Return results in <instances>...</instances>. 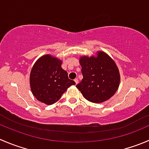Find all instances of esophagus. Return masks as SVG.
Here are the masks:
<instances>
[{"instance_id":"obj_1","label":"esophagus","mask_w":149,"mask_h":149,"mask_svg":"<svg viewBox=\"0 0 149 149\" xmlns=\"http://www.w3.org/2000/svg\"><path fill=\"white\" fill-rule=\"evenodd\" d=\"M74 81H75V83H76V84H77L79 83V80H78V79H75Z\"/></svg>"}]
</instances>
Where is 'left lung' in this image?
Here are the masks:
<instances>
[{
  "instance_id": "left-lung-1",
  "label": "left lung",
  "mask_w": 149,
  "mask_h": 149,
  "mask_svg": "<svg viewBox=\"0 0 149 149\" xmlns=\"http://www.w3.org/2000/svg\"><path fill=\"white\" fill-rule=\"evenodd\" d=\"M79 63L83 79L76 87L87 100L100 103L116 93L120 82L119 70L106 53L97 52L96 57L82 56Z\"/></svg>"
}]
</instances>
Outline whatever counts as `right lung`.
<instances>
[{"instance_id":"add662e5","label":"right lung","mask_w":149,"mask_h":149,"mask_svg":"<svg viewBox=\"0 0 149 149\" xmlns=\"http://www.w3.org/2000/svg\"><path fill=\"white\" fill-rule=\"evenodd\" d=\"M62 61L57 57L46 54L40 57L32 68L30 84L32 93L38 101L52 105L74 81L68 79L67 71L61 67Z\"/></svg>"}]
</instances>
